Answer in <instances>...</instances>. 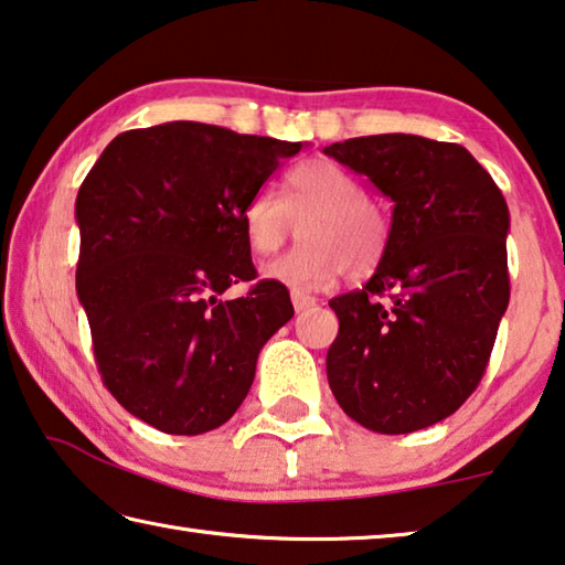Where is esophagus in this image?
Returning a JSON list of instances; mask_svg holds the SVG:
<instances>
[{"mask_svg":"<svg viewBox=\"0 0 565 565\" xmlns=\"http://www.w3.org/2000/svg\"><path fill=\"white\" fill-rule=\"evenodd\" d=\"M291 303H294V309L301 313V311H309L311 306H317V299L303 291H291Z\"/></svg>","mask_w":565,"mask_h":565,"instance_id":"esophagus-1","label":"esophagus"}]
</instances>
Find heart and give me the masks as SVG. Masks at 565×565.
<instances>
[{
	"instance_id": "obj_1",
	"label": "heart",
	"mask_w": 565,
	"mask_h": 565,
	"mask_svg": "<svg viewBox=\"0 0 565 565\" xmlns=\"http://www.w3.org/2000/svg\"><path fill=\"white\" fill-rule=\"evenodd\" d=\"M248 246L271 256L284 248L296 222L303 246L269 266V276L294 289H323L347 271L366 279L386 259L391 218L361 179L331 159H309L284 179V196L259 189L242 212Z\"/></svg>"
}]
</instances>
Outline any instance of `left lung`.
Instances as JSON below:
<instances>
[{"label": "left lung", "instance_id": "left-lung-1", "mask_svg": "<svg viewBox=\"0 0 565 565\" xmlns=\"http://www.w3.org/2000/svg\"><path fill=\"white\" fill-rule=\"evenodd\" d=\"M323 154L394 202L386 259L363 289L329 301V386L371 431H420L458 411L489 366L511 296L509 206L461 145L376 134Z\"/></svg>", "mask_w": 565, "mask_h": 565}]
</instances>
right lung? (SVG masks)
I'll use <instances>...</instances> for the list:
<instances>
[{"label":"right lung","mask_w":565,"mask_h":565,"mask_svg":"<svg viewBox=\"0 0 565 565\" xmlns=\"http://www.w3.org/2000/svg\"><path fill=\"white\" fill-rule=\"evenodd\" d=\"M301 141L199 121L119 134L76 194V296L111 396L145 424L196 436L226 424L264 343L294 317L286 286L256 279L242 212Z\"/></svg>","instance_id":"add662e5"}]
</instances>
